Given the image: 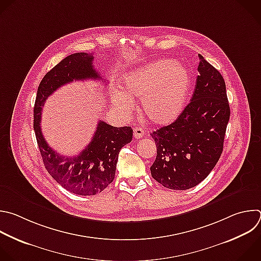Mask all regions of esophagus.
Returning <instances> with one entry per match:
<instances>
[{
    "label": "esophagus",
    "instance_id": "34e87169",
    "mask_svg": "<svg viewBox=\"0 0 261 261\" xmlns=\"http://www.w3.org/2000/svg\"><path fill=\"white\" fill-rule=\"evenodd\" d=\"M133 135H134V138H136V139L142 138L143 135H144V131H143V129H141V128H139V127L134 128V130H133Z\"/></svg>",
    "mask_w": 261,
    "mask_h": 261
}]
</instances>
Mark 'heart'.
<instances>
[{"instance_id": "heart-1", "label": "heart", "mask_w": 261, "mask_h": 261, "mask_svg": "<svg viewBox=\"0 0 261 261\" xmlns=\"http://www.w3.org/2000/svg\"><path fill=\"white\" fill-rule=\"evenodd\" d=\"M191 86V74L181 63L160 59L124 75L123 91L113 95V105L122 113H129L131 98L141 99V110L153 125L174 122L182 113Z\"/></svg>"}]
</instances>
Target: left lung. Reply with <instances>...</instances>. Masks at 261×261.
I'll return each instance as SVG.
<instances>
[{
	"label": "left lung",
	"instance_id": "8db88e82",
	"mask_svg": "<svg viewBox=\"0 0 261 261\" xmlns=\"http://www.w3.org/2000/svg\"><path fill=\"white\" fill-rule=\"evenodd\" d=\"M195 91L180 116L150 133L156 144L151 176L170 190L186 191L203 181L222 149L230 111L221 73L199 54Z\"/></svg>",
	"mask_w": 261,
	"mask_h": 261
}]
</instances>
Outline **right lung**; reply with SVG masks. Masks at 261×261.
I'll use <instances>...</instances> for the list:
<instances>
[{"label":"right lung","instance_id":"right-lung-1","mask_svg":"<svg viewBox=\"0 0 261 261\" xmlns=\"http://www.w3.org/2000/svg\"><path fill=\"white\" fill-rule=\"evenodd\" d=\"M88 79H102L93 66V55H68L41 81L34 108V130L45 168L61 187L79 196L97 195L113 182L119 152L133 136L131 127L117 128L99 121L91 142L74 156L61 155L48 145L40 126L46 99L69 82Z\"/></svg>","mask_w":261,"mask_h":261}]
</instances>
